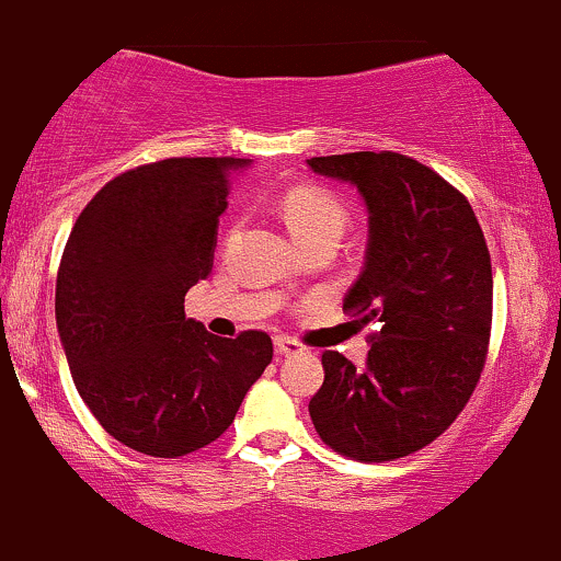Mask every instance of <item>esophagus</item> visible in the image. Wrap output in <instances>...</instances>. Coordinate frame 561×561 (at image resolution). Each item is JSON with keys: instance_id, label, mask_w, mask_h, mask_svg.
<instances>
[{"instance_id": "esophagus-1", "label": "esophagus", "mask_w": 561, "mask_h": 561, "mask_svg": "<svg viewBox=\"0 0 561 561\" xmlns=\"http://www.w3.org/2000/svg\"><path fill=\"white\" fill-rule=\"evenodd\" d=\"M274 350H276V355H279V357H293V355H300V352H306L304 346L298 344V341L285 339V335H279V339L274 341Z\"/></svg>"}]
</instances>
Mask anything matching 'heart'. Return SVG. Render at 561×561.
<instances>
[{
    "mask_svg": "<svg viewBox=\"0 0 561 561\" xmlns=\"http://www.w3.org/2000/svg\"><path fill=\"white\" fill-rule=\"evenodd\" d=\"M287 228L296 241H306L320 233H339L346 226V209L333 196L317 187H296L282 202Z\"/></svg>",
    "mask_w": 561,
    "mask_h": 561,
    "instance_id": "obj_1",
    "label": "heart"
}]
</instances>
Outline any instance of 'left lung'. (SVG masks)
I'll list each match as a JSON object with an SVG mask.
<instances>
[{"mask_svg": "<svg viewBox=\"0 0 561 561\" xmlns=\"http://www.w3.org/2000/svg\"><path fill=\"white\" fill-rule=\"evenodd\" d=\"M352 185L368 211V247L344 311L370 325L355 368L322 355L311 398L317 433L359 462L405 457L438 438L473 394L492 325V263L468 198L398 152L309 158Z\"/></svg>", "mask_w": 561, "mask_h": 561, "instance_id": "obj_1", "label": "left lung"}]
</instances>
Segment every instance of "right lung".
Segmentation results:
<instances>
[{
  "label": "right lung",
  "instance_id": "1",
  "mask_svg": "<svg viewBox=\"0 0 561 561\" xmlns=\"http://www.w3.org/2000/svg\"><path fill=\"white\" fill-rule=\"evenodd\" d=\"M247 158H169L107 182L69 233L56 325L80 398L128 449L185 457L231 427L274 346L185 317Z\"/></svg>",
  "mask_w": 561,
  "mask_h": 561
}]
</instances>
